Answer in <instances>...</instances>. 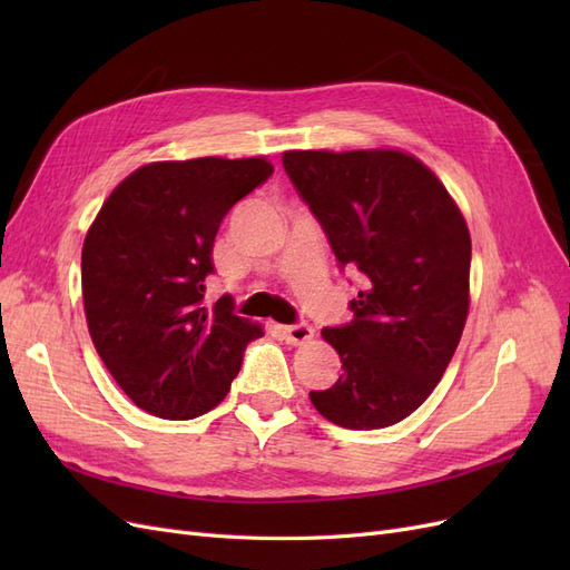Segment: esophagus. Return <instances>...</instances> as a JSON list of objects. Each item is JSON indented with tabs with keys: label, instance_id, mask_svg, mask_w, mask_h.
<instances>
[{
	"label": "esophagus",
	"instance_id": "obj_1",
	"mask_svg": "<svg viewBox=\"0 0 570 570\" xmlns=\"http://www.w3.org/2000/svg\"><path fill=\"white\" fill-rule=\"evenodd\" d=\"M283 337L289 342V344H304L314 337V327L299 321V323H292V325H285L283 327Z\"/></svg>",
	"mask_w": 570,
	"mask_h": 570
}]
</instances>
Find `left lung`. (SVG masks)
I'll list each match as a JSON object with an SVG mask.
<instances>
[{
    "label": "left lung",
    "instance_id": "obj_1",
    "mask_svg": "<svg viewBox=\"0 0 570 570\" xmlns=\"http://www.w3.org/2000/svg\"><path fill=\"white\" fill-rule=\"evenodd\" d=\"M283 166L340 268L364 278L354 318L323 327L342 375L308 392L312 404L350 430L400 423L440 383L469 316L465 220L433 170L404 151H285Z\"/></svg>",
    "mask_w": 570,
    "mask_h": 570
}]
</instances>
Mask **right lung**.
I'll use <instances>...</instances> for the list:
<instances>
[{
    "label": "right lung",
    "instance_id": "right-lung-1",
    "mask_svg": "<svg viewBox=\"0 0 570 570\" xmlns=\"http://www.w3.org/2000/svg\"><path fill=\"white\" fill-rule=\"evenodd\" d=\"M273 174L266 159L157 161L101 206L82 245V304L97 354L151 416L187 421L228 394L262 327L228 297L204 304L223 218Z\"/></svg>",
    "mask_w": 570,
    "mask_h": 570
}]
</instances>
